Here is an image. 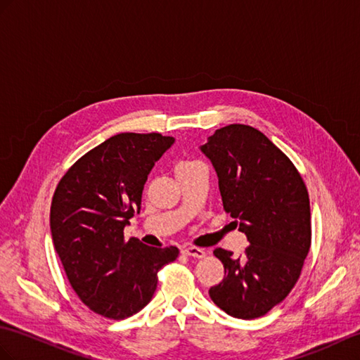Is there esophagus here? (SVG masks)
Instances as JSON below:
<instances>
[{
  "instance_id": "34e87169",
  "label": "esophagus",
  "mask_w": 360,
  "mask_h": 360,
  "mask_svg": "<svg viewBox=\"0 0 360 360\" xmlns=\"http://www.w3.org/2000/svg\"><path fill=\"white\" fill-rule=\"evenodd\" d=\"M183 253H185V255H188V257L198 258V259L206 257V252L203 249H200V248H186L185 250H183Z\"/></svg>"
}]
</instances>
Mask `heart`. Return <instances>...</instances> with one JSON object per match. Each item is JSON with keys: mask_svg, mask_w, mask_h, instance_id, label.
I'll use <instances>...</instances> for the list:
<instances>
[{"mask_svg": "<svg viewBox=\"0 0 360 360\" xmlns=\"http://www.w3.org/2000/svg\"><path fill=\"white\" fill-rule=\"evenodd\" d=\"M194 165H197V162H185V163H180V165L177 166V171H180V169H183V168H189V166H194Z\"/></svg>", "mask_w": 360, "mask_h": 360, "instance_id": "b5f03b06", "label": "heart"}]
</instances>
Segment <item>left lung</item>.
I'll return each mask as SVG.
<instances>
[{
	"instance_id": "left-lung-1",
	"label": "left lung",
	"mask_w": 360,
	"mask_h": 360,
	"mask_svg": "<svg viewBox=\"0 0 360 360\" xmlns=\"http://www.w3.org/2000/svg\"><path fill=\"white\" fill-rule=\"evenodd\" d=\"M201 151L217 171L224 210L250 243L238 258L214 250L224 278L209 296L233 318L264 316L292 292L309 255V192L292 160L253 127L217 129Z\"/></svg>"
}]
</instances>
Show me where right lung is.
<instances>
[{
	"instance_id": "add662e5",
	"label": "right lung",
	"mask_w": 360,
	"mask_h": 360,
	"mask_svg": "<svg viewBox=\"0 0 360 360\" xmlns=\"http://www.w3.org/2000/svg\"><path fill=\"white\" fill-rule=\"evenodd\" d=\"M174 143L159 133H120L84 154L58 183L50 229L68 283L94 313L133 316L151 301L159 270L179 249L150 248L124 238L140 210L154 163Z\"/></svg>"
}]
</instances>
